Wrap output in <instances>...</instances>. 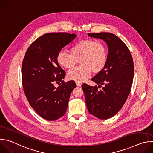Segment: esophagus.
I'll return each instance as SVG.
<instances>
[{
    "instance_id": "1",
    "label": "esophagus",
    "mask_w": 153,
    "mask_h": 153,
    "mask_svg": "<svg viewBox=\"0 0 153 153\" xmlns=\"http://www.w3.org/2000/svg\"><path fill=\"white\" fill-rule=\"evenodd\" d=\"M76 83L77 86H80L82 85V83L79 82H76Z\"/></svg>"
}]
</instances>
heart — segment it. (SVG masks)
I'll return each instance as SVG.
<instances>
[{
  "mask_svg": "<svg viewBox=\"0 0 153 153\" xmlns=\"http://www.w3.org/2000/svg\"><path fill=\"white\" fill-rule=\"evenodd\" d=\"M71 54L60 51L57 56V62L62 67L71 70L79 63L80 67L71 70L67 78L76 82H82L88 79L92 72L101 73L108 60V50L102 41L83 39L77 42L70 48Z\"/></svg>",
  "mask_w": 153,
  "mask_h": 153,
  "instance_id": "b5f03b06",
  "label": "heart"
}]
</instances>
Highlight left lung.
<instances>
[{
  "mask_svg": "<svg viewBox=\"0 0 153 153\" xmlns=\"http://www.w3.org/2000/svg\"><path fill=\"white\" fill-rule=\"evenodd\" d=\"M106 42L108 47V60L104 70L91 79L99 86L83 83L85 102L88 112L100 119L116 115L125 103L131 89L134 62L125 43L110 33H88ZM104 87L100 91L98 88Z\"/></svg>",
  "mask_w": 153,
  "mask_h": 153,
  "instance_id": "left-lung-1",
  "label": "left lung"
}]
</instances>
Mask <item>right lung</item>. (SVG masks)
Returning a JSON list of instances; mask_svg holds the SVG:
<instances>
[{"mask_svg":"<svg viewBox=\"0 0 153 153\" xmlns=\"http://www.w3.org/2000/svg\"><path fill=\"white\" fill-rule=\"evenodd\" d=\"M76 37L67 33H46L28 48L22 65L24 91L31 106L42 118L57 120L66 113L74 81L64 82L65 71L57 62L62 48ZM61 82L56 88L54 82Z\"/></svg>","mask_w":153,"mask_h":153,"instance_id":"obj_1","label":"right lung"}]
</instances>
